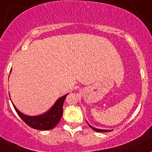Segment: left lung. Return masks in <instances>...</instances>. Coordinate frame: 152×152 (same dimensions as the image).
<instances>
[{"label":"left lung","instance_id":"1","mask_svg":"<svg viewBox=\"0 0 152 152\" xmlns=\"http://www.w3.org/2000/svg\"><path fill=\"white\" fill-rule=\"evenodd\" d=\"M88 125H89V126L90 128H91V129H93L94 131H96V132H107V131H109V130H102V129H97V128H95L94 127H92L91 126H90V125L88 123Z\"/></svg>","mask_w":152,"mask_h":152}]
</instances>
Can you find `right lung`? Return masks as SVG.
Masks as SVG:
<instances>
[{
	"label": "right lung",
	"mask_w": 152,
	"mask_h": 152,
	"mask_svg": "<svg viewBox=\"0 0 152 152\" xmlns=\"http://www.w3.org/2000/svg\"><path fill=\"white\" fill-rule=\"evenodd\" d=\"M67 95L68 94L64 95L62 97L58 99L49 111L39 116L25 115L20 113L14 104L13 105L17 114L26 125L34 129L47 131V130L53 129L61 121L63 112V102Z\"/></svg>",
	"instance_id": "obj_1"
}]
</instances>
